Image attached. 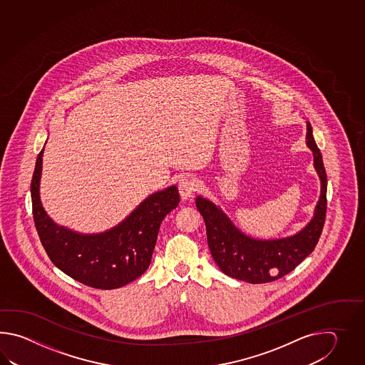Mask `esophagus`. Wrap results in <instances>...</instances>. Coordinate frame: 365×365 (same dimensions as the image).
I'll use <instances>...</instances> for the list:
<instances>
[{
  "mask_svg": "<svg viewBox=\"0 0 365 365\" xmlns=\"http://www.w3.org/2000/svg\"><path fill=\"white\" fill-rule=\"evenodd\" d=\"M197 190V182L192 178H182L179 182L180 195L182 200H187L193 197Z\"/></svg>",
  "mask_w": 365,
  "mask_h": 365,
  "instance_id": "obj_1",
  "label": "esophagus"
}]
</instances>
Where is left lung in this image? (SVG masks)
Segmentation results:
<instances>
[{
	"mask_svg": "<svg viewBox=\"0 0 365 365\" xmlns=\"http://www.w3.org/2000/svg\"><path fill=\"white\" fill-rule=\"evenodd\" d=\"M307 140L321 179V195L314 217L295 236L278 240L252 239L239 231L214 203L202 197L195 200L197 209L206 225L211 256L225 275L252 284L270 283L292 272L316 248L325 225L327 176L309 123Z\"/></svg>",
	"mask_w": 365,
	"mask_h": 365,
	"instance_id": "8db88e82",
	"label": "left lung"
}]
</instances>
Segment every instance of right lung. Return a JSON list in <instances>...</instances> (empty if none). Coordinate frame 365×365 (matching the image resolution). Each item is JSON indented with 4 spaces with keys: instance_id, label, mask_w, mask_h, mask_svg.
<instances>
[{
    "instance_id": "obj_1",
    "label": "right lung",
    "mask_w": 365,
    "mask_h": 365,
    "mask_svg": "<svg viewBox=\"0 0 365 365\" xmlns=\"http://www.w3.org/2000/svg\"><path fill=\"white\" fill-rule=\"evenodd\" d=\"M40 151L31 180L32 215L49 259L70 278L99 289L123 287L148 270L160 225L176 209L179 190L170 186L150 195L108 232L79 235L55 225L41 206Z\"/></svg>"
}]
</instances>
